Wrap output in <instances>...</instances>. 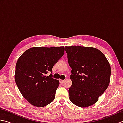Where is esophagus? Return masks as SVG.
Returning <instances> with one entry per match:
<instances>
[{
  "label": "esophagus",
  "mask_w": 123,
  "mask_h": 123,
  "mask_svg": "<svg viewBox=\"0 0 123 123\" xmlns=\"http://www.w3.org/2000/svg\"><path fill=\"white\" fill-rule=\"evenodd\" d=\"M59 81H60V82L61 83H62L64 81V80H62V79H60L59 80Z\"/></svg>",
  "instance_id": "34e87169"
}]
</instances>
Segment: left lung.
<instances>
[{
  "instance_id": "1",
  "label": "left lung",
  "mask_w": 123,
  "mask_h": 123,
  "mask_svg": "<svg viewBox=\"0 0 123 123\" xmlns=\"http://www.w3.org/2000/svg\"><path fill=\"white\" fill-rule=\"evenodd\" d=\"M65 50L72 69L70 101L80 107L92 105L109 86L111 74L109 62L100 51L91 47L66 46Z\"/></svg>"
}]
</instances>
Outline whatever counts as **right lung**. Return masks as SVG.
<instances>
[{
    "label": "right lung",
    "mask_w": 123,
    "mask_h": 123,
    "mask_svg": "<svg viewBox=\"0 0 123 123\" xmlns=\"http://www.w3.org/2000/svg\"><path fill=\"white\" fill-rule=\"evenodd\" d=\"M64 53V47H34L18 58L15 74L16 83L23 96L32 105L43 107L55 98L59 81L49 76L52 68Z\"/></svg>",
    "instance_id": "obj_1"
}]
</instances>
